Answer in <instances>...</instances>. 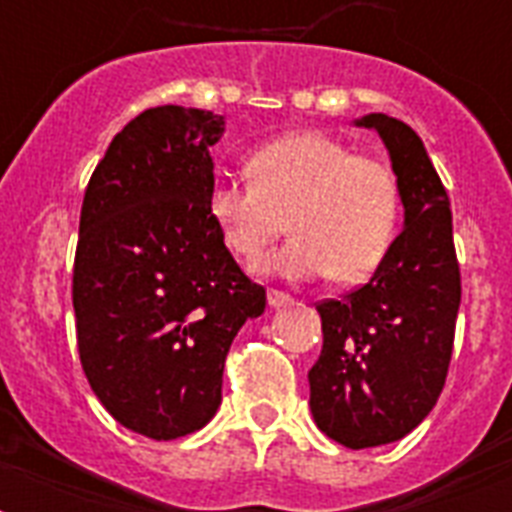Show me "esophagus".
<instances>
[{"label":"esophagus","mask_w":512,"mask_h":512,"mask_svg":"<svg viewBox=\"0 0 512 512\" xmlns=\"http://www.w3.org/2000/svg\"><path fill=\"white\" fill-rule=\"evenodd\" d=\"M289 303H292V297L279 292V289H268V305H271V308H284V305Z\"/></svg>","instance_id":"obj_1"}]
</instances>
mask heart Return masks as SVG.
<instances>
[{
    "label": "heart",
    "mask_w": 512,
    "mask_h": 512,
    "mask_svg": "<svg viewBox=\"0 0 512 512\" xmlns=\"http://www.w3.org/2000/svg\"><path fill=\"white\" fill-rule=\"evenodd\" d=\"M249 175L217 177L209 217L241 263L263 260L273 241L295 239L265 271L287 281L369 279L388 255L398 223V183L388 164L353 154L324 132H289L249 156Z\"/></svg>",
    "instance_id": "1"
}]
</instances>
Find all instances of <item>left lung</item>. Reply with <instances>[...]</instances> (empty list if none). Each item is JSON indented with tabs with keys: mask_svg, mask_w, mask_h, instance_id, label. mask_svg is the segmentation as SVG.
<instances>
[{
	"mask_svg": "<svg viewBox=\"0 0 512 512\" xmlns=\"http://www.w3.org/2000/svg\"><path fill=\"white\" fill-rule=\"evenodd\" d=\"M390 154L404 228L364 287L316 305L324 348L308 372L321 433L348 449L412 433L444 390L460 311L449 196L409 124L366 114Z\"/></svg>",
	"mask_w": 512,
	"mask_h": 512,
	"instance_id": "1",
	"label": "left lung"
}]
</instances>
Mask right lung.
<instances>
[{
	"mask_svg": "<svg viewBox=\"0 0 512 512\" xmlns=\"http://www.w3.org/2000/svg\"><path fill=\"white\" fill-rule=\"evenodd\" d=\"M225 116L148 108L108 146L84 191L74 260L76 342L119 425L154 441L204 428L225 356L265 311L209 217Z\"/></svg>",
	"mask_w": 512,
	"mask_h": 512,
	"instance_id": "1",
	"label": "right lung"
}]
</instances>
